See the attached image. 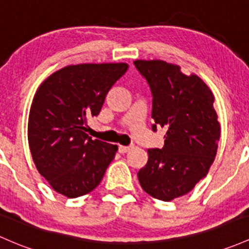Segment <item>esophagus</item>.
<instances>
[{"label": "esophagus", "instance_id": "obj_1", "mask_svg": "<svg viewBox=\"0 0 249 249\" xmlns=\"http://www.w3.org/2000/svg\"><path fill=\"white\" fill-rule=\"evenodd\" d=\"M131 147L130 146H124V145H119L118 147V151L120 152V154H126L127 151H130Z\"/></svg>", "mask_w": 249, "mask_h": 249}]
</instances>
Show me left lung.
<instances>
[{"instance_id": "1", "label": "left lung", "mask_w": 249, "mask_h": 249, "mask_svg": "<svg viewBox=\"0 0 249 249\" xmlns=\"http://www.w3.org/2000/svg\"><path fill=\"white\" fill-rule=\"evenodd\" d=\"M152 92V130L164 127L162 149L147 150L138 171L141 187L165 202L185 195L207 176L217 152L221 125L214 94L196 74L163 60H136Z\"/></svg>"}]
</instances>
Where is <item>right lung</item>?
I'll use <instances>...</instances> for the list:
<instances>
[{"label":"right lung","instance_id":"obj_1","mask_svg":"<svg viewBox=\"0 0 249 249\" xmlns=\"http://www.w3.org/2000/svg\"><path fill=\"white\" fill-rule=\"evenodd\" d=\"M129 65L79 64L40 85L28 118V143L37 171L68 198L99 185L118 146L92 139L87 119L99 114L106 94Z\"/></svg>","mask_w":249,"mask_h":249}]
</instances>
